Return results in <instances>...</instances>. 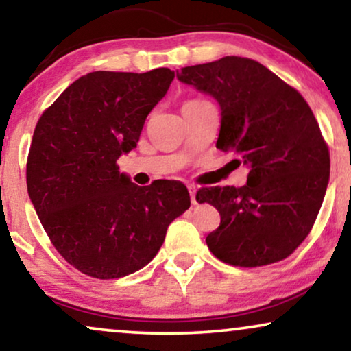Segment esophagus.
Returning a JSON list of instances; mask_svg holds the SVG:
<instances>
[{
  "label": "esophagus",
  "instance_id": "34e87169",
  "mask_svg": "<svg viewBox=\"0 0 351 351\" xmlns=\"http://www.w3.org/2000/svg\"><path fill=\"white\" fill-rule=\"evenodd\" d=\"M188 189H189V195H191V202H193V205H195L197 204V197H195V193H197V191H195L194 186H188Z\"/></svg>",
  "mask_w": 351,
  "mask_h": 351
}]
</instances>
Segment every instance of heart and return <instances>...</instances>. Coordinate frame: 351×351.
Segmentation results:
<instances>
[{"mask_svg": "<svg viewBox=\"0 0 351 351\" xmlns=\"http://www.w3.org/2000/svg\"><path fill=\"white\" fill-rule=\"evenodd\" d=\"M193 101H197V99H193ZM189 102H191V101H189Z\"/></svg>", "mask_w": 351, "mask_h": 351, "instance_id": "b5f03b06", "label": "heart"}]
</instances>
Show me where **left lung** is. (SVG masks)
Wrapping results in <instances>:
<instances>
[{
	"label": "left lung",
	"mask_w": 351,
	"mask_h": 351,
	"mask_svg": "<svg viewBox=\"0 0 351 351\" xmlns=\"http://www.w3.org/2000/svg\"><path fill=\"white\" fill-rule=\"evenodd\" d=\"M180 82L208 93L221 109L217 147L249 167L247 184L197 191L221 221L208 249L232 266L287 258L310 234L329 183V147L295 88L249 58L226 56L183 67Z\"/></svg>",
	"instance_id": "1"
}]
</instances>
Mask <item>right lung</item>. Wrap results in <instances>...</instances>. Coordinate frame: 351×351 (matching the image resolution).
Listing matches in <instances>:
<instances>
[{
  "instance_id": "add662e5",
  "label": "right lung",
  "mask_w": 351,
  "mask_h": 351,
  "mask_svg": "<svg viewBox=\"0 0 351 351\" xmlns=\"http://www.w3.org/2000/svg\"><path fill=\"white\" fill-rule=\"evenodd\" d=\"M175 72H99L75 80L36 123L27 158V189L51 244L96 279L141 269L167 228L189 208L186 186L157 180L136 186L117 160L136 147L144 121Z\"/></svg>"
}]
</instances>
